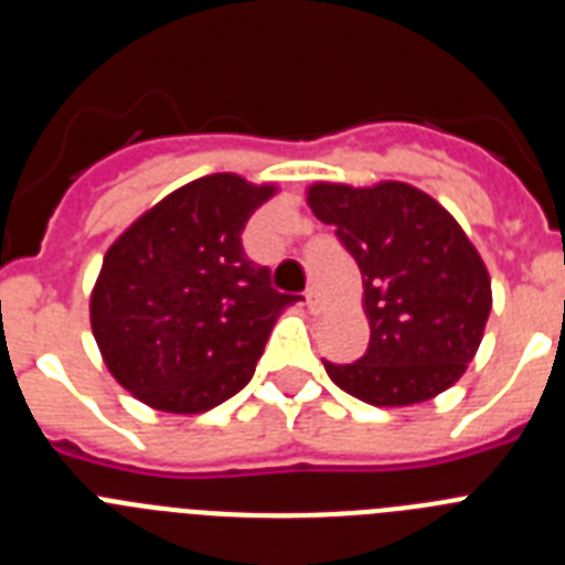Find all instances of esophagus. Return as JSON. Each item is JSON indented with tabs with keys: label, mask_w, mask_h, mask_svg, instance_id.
I'll list each match as a JSON object with an SVG mask.
<instances>
[{
	"label": "esophagus",
	"mask_w": 565,
	"mask_h": 565,
	"mask_svg": "<svg viewBox=\"0 0 565 565\" xmlns=\"http://www.w3.org/2000/svg\"><path fill=\"white\" fill-rule=\"evenodd\" d=\"M306 308L311 313L319 311V299H317V291H313V288H308V291H306Z\"/></svg>",
	"instance_id": "obj_1"
}]
</instances>
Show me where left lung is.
Returning a JSON list of instances; mask_svg holds the SVG:
<instances>
[{"label":"left lung","mask_w":565,"mask_h":565,"mask_svg":"<svg viewBox=\"0 0 565 565\" xmlns=\"http://www.w3.org/2000/svg\"><path fill=\"white\" fill-rule=\"evenodd\" d=\"M308 206L356 259L371 326L362 359L326 362L333 384L373 407H407L452 387L492 308L487 266L456 217L402 181L313 183Z\"/></svg>","instance_id":"1"}]
</instances>
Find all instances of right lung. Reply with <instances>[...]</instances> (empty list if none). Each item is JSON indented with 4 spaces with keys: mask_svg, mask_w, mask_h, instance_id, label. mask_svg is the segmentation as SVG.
<instances>
[{
    "mask_svg": "<svg viewBox=\"0 0 565 565\" xmlns=\"http://www.w3.org/2000/svg\"><path fill=\"white\" fill-rule=\"evenodd\" d=\"M277 192L217 172L174 189L104 254L89 326L115 382L163 413H203L243 391L297 297L243 252L248 217Z\"/></svg>",
    "mask_w": 565,
    "mask_h": 565,
    "instance_id": "obj_1",
    "label": "right lung"
}]
</instances>
